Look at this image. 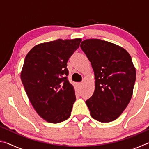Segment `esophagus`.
<instances>
[{
	"mask_svg": "<svg viewBox=\"0 0 149 149\" xmlns=\"http://www.w3.org/2000/svg\"><path fill=\"white\" fill-rule=\"evenodd\" d=\"M82 85H83L82 83H79V84H78V86H79V87H81L82 86Z\"/></svg>",
	"mask_w": 149,
	"mask_h": 149,
	"instance_id": "esophagus-1",
	"label": "esophagus"
}]
</instances>
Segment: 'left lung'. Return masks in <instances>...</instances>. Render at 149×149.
<instances>
[{"label": "left lung", "instance_id": "8db88e82", "mask_svg": "<svg viewBox=\"0 0 149 149\" xmlns=\"http://www.w3.org/2000/svg\"><path fill=\"white\" fill-rule=\"evenodd\" d=\"M81 48L91 64L95 90L85 103L93 119L110 122L129 104L136 79L130 54L118 45L100 39H86Z\"/></svg>", "mask_w": 149, "mask_h": 149}]
</instances>
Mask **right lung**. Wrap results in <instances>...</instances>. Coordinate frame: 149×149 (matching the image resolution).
Segmentation results:
<instances>
[{"mask_svg":"<svg viewBox=\"0 0 149 149\" xmlns=\"http://www.w3.org/2000/svg\"><path fill=\"white\" fill-rule=\"evenodd\" d=\"M81 41L59 39L39 44L25 58L22 82L37 114L48 122H62L71 114L76 98L68 79L67 62Z\"/></svg>","mask_w":149,"mask_h":149,"instance_id":"1","label":"right lung"}]
</instances>
